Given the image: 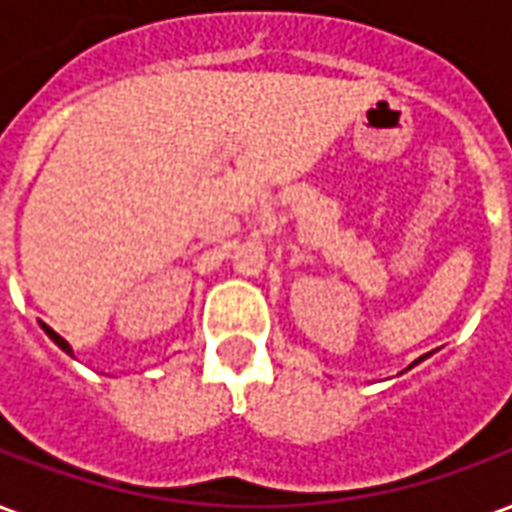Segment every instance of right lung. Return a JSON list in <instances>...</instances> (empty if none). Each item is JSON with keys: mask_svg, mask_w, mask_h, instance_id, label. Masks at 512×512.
I'll return each mask as SVG.
<instances>
[{"mask_svg": "<svg viewBox=\"0 0 512 512\" xmlns=\"http://www.w3.org/2000/svg\"><path fill=\"white\" fill-rule=\"evenodd\" d=\"M43 329H46V334H49V337H51V340H54V343L60 345V348H62V351H65V354H71V345L65 343V340H62L60 334L54 332V329H49V326H46V323H43Z\"/></svg>", "mask_w": 512, "mask_h": 512, "instance_id": "add662e5", "label": "right lung"}]
</instances>
